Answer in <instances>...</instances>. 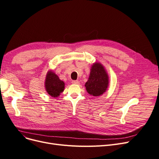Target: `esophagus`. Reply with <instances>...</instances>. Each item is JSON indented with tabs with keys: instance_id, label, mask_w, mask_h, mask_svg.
Instances as JSON below:
<instances>
[{
	"instance_id": "1",
	"label": "esophagus",
	"mask_w": 159,
	"mask_h": 159,
	"mask_svg": "<svg viewBox=\"0 0 159 159\" xmlns=\"http://www.w3.org/2000/svg\"><path fill=\"white\" fill-rule=\"evenodd\" d=\"M72 83L74 84H79V82L78 80H73L72 81Z\"/></svg>"
}]
</instances>
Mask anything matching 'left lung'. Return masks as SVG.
Wrapping results in <instances>:
<instances>
[{
	"label": "left lung",
	"instance_id": "1",
	"mask_svg": "<svg viewBox=\"0 0 159 159\" xmlns=\"http://www.w3.org/2000/svg\"><path fill=\"white\" fill-rule=\"evenodd\" d=\"M108 86V77L104 67L99 63L94 64L85 84L88 93L93 96L101 95L105 92Z\"/></svg>",
	"mask_w": 159,
	"mask_h": 159
}]
</instances>
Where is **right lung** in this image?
Listing matches in <instances>:
<instances>
[{"instance_id":"add662e5","label":"right lung","mask_w":159,"mask_h":159,"mask_svg":"<svg viewBox=\"0 0 159 159\" xmlns=\"http://www.w3.org/2000/svg\"><path fill=\"white\" fill-rule=\"evenodd\" d=\"M46 91L52 97H58L64 89V82L60 80L54 73L49 71L47 73L45 79Z\"/></svg>"}]
</instances>
